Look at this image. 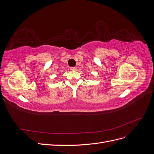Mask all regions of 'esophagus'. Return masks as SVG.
I'll list each match as a JSON object with an SVG mask.
<instances>
[{"mask_svg": "<svg viewBox=\"0 0 154 154\" xmlns=\"http://www.w3.org/2000/svg\"><path fill=\"white\" fill-rule=\"evenodd\" d=\"M71 70L72 71H74L76 70V67H71Z\"/></svg>", "mask_w": 154, "mask_h": 154, "instance_id": "1", "label": "esophagus"}]
</instances>
